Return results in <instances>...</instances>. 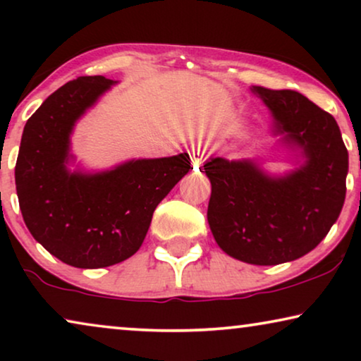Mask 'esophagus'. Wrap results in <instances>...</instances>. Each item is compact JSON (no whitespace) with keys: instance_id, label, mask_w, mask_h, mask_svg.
<instances>
[{"instance_id":"34e87169","label":"esophagus","mask_w":361,"mask_h":361,"mask_svg":"<svg viewBox=\"0 0 361 361\" xmlns=\"http://www.w3.org/2000/svg\"><path fill=\"white\" fill-rule=\"evenodd\" d=\"M189 154H190V159H192V164H194V167H200L207 161V157H209V149H207V145L199 141V142H194V145L190 146Z\"/></svg>"}]
</instances>
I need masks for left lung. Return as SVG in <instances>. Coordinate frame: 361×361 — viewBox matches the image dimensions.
Masks as SVG:
<instances>
[{
	"instance_id": "8db88e82",
	"label": "left lung",
	"mask_w": 361,
	"mask_h": 361,
	"mask_svg": "<svg viewBox=\"0 0 361 361\" xmlns=\"http://www.w3.org/2000/svg\"><path fill=\"white\" fill-rule=\"evenodd\" d=\"M269 108L274 135L302 149L304 164L284 177L253 161L212 157L204 164L212 195L207 219L231 258L273 266L312 251L337 221L345 202L348 151L338 125L294 90L251 87Z\"/></svg>"
}]
</instances>
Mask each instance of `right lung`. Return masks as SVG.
Returning a JSON list of instances; mask_svg holds the SVG:
<instances>
[{"label":"right lung","mask_w":361,"mask_h":361,"mask_svg":"<svg viewBox=\"0 0 361 361\" xmlns=\"http://www.w3.org/2000/svg\"><path fill=\"white\" fill-rule=\"evenodd\" d=\"M113 80L78 77L46 98L24 126L16 161V190L34 240L66 264L106 268L136 253L152 214L190 167L187 152L133 159L83 174L67 169L71 135Z\"/></svg>","instance_id":"add662e5"}]
</instances>
